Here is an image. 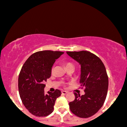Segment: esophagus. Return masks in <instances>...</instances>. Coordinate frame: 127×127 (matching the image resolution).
I'll return each instance as SVG.
<instances>
[{
    "mask_svg": "<svg viewBox=\"0 0 127 127\" xmlns=\"http://www.w3.org/2000/svg\"><path fill=\"white\" fill-rule=\"evenodd\" d=\"M67 91H62V95H66V94H67Z\"/></svg>",
    "mask_w": 127,
    "mask_h": 127,
    "instance_id": "obj_1",
    "label": "esophagus"
}]
</instances>
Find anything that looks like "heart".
<instances>
[{
  "instance_id": "1",
  "label": "heart",
  "mask_w": 127,
  "mask_h": 127,
  "mask_svg": "<svg viewBox=\"0 0 127 127\" xmlns=\"http://www.w3.org/2000/svg\"><path fill=\"white\" fill-rule=\"evenodd\" d=\"M65 67H66V68L69 67V66H74V65H73V64L71 63V62H66L65 64ZM54 66H53L52 68H51V72H52V73L53 72V71H54Z\"/></svg>"
}]
</instances>
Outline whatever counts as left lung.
Listing matches in <instances>:
<instances>
[{
    "label": "left lung",
    "mask_w": 127,
    "mask_h": 127,
    "mask_svg": "<svg viewBox=\"0 0 127 127\" xmlns=\"http://www.w3.org/2000/svg\"><path fill=\"white\" fill-rule=\"evenodd\" d=\"M81 66L80 84L85 95L74 93L75 99L69 103L71 111L77 116L87 118L100 110L107 97L108 77L100 58L87 51H66Z\"/></svg>",
    "instance_id": "8db88e82"
}]
</instances>
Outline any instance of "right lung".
Wrapping results in <instances>:
<instances>
[{"mask_svg":"<svg viewBox=\"0 0 127 127\" xmlns=\"http://www.w3.org/2000/svg\"><path fill=\"white\" fill-rule=\"evenodd\" d=\"M62 54V51L50 50L37 51L31 55L22 67L18 79L20 99L29 112L36 116L51 114L56 100L61 96L59 90L45 95L44 82L51 77L52 66Z\"/></svg>","mask_w":127,"mask_h":127,"instance_id":"1","label":"right lung"}]
</instances>
